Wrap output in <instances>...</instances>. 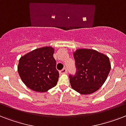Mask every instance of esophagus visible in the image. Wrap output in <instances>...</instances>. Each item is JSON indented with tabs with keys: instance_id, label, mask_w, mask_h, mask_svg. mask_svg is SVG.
Listing matches in <instances>:
<instances>
[{
	"instance_id": "esophagus-1",
	"label": "esophagus",
	"mask_w": 126,
	"mask_h": 126,
	"mask_svg": "<svg viewBox=\"0 0 126 126\" xmlns=\"http://www.w3.org/2000/svg\"><path fill=\"white\" fill-rule=\"evenodd\" d=\"M67 73V70L65 68L63 69L61 71H59V73L61 74V75H63V74H66Z\"/></svg>"
}]
</instances>
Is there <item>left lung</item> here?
Masks as SVG:
<instances>
[{
  "label": "left lung",
  "mask_w": 126,
  "mask_h": 126,
  "mask_svg": "<svg viewBox=\"0 0 126 126\" xmlns=\"http://www.w3.org/2000/svg\"><path fill=\"white\" fill-rule=\"evenodd\" d=\"M77 72L69 75L73 90L80 94L94 93L105 83L111 66L109 58L92 49H78L73 53Z\"/></svg>",
  "instance_id": "obj_1"
}]
</instances>
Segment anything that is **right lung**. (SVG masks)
<instances>
[{"label":"right lung","mask_w":126,"mask_h":126,"mask_svg":"<svg viewBox=\"0 0 126 126\" xmlns=\"http://www.w3.org/2000/svg\"><path fill=\"white\" fill-rule=\"evenodd\" d=\"M53 53V47L46 46L34 49L19 59V75L31 90L46 92L56 86L59 74Z\"/></svg>","instance_id":"right-lung-1"}]
</instances>
